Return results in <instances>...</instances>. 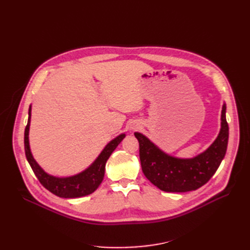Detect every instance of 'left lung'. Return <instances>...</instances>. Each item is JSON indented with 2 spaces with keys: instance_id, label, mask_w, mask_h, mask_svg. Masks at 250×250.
<instances>
[{
  "instance_id": "obj_1",
  "label": "left lung",
  "mask_w": 250,
  "mask_h": 250,
  "mask_svg": "<svg viewBox=\"0 0 250 250\" xmlns=\"http://www.w3.org/2000/svg\"><path fill=\"white\" fill-rule=\"evenodd\" d=\"M223 104L221 130L211 146L191 160H180L164 153L145 135L135 132L140 144V160L147 179L165 192L184 193L206 185L220 166L229 142V124Z\"/></svg>"
}]
</instances>
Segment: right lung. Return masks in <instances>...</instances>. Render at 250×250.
I'll use <instances>...</instances> for the list:
<instances>
[{"label": "right lung", "instance_id": "obj_1", "mask_svg": "<svg viewBox=\"0 0 250 250\" xmlns=\"http://www.w3.org/2000/svg\"><path fill=\"white\" fill-rule=\"evenodd\" d=\"M30 116H31V106L29 107L28 123L25 128V137H24L25 153H26L27 161L29 165L31 166L35 176L40 180V183L46 188L48 191L58 196V197H62V198L82 197V196L89 195L94 191H96L97 188L100 186V184L103 180L104 172H105V164H106L108 157L112 153V151L117 148V146L121 143V141L125 138V134H121L115 140H112L108 145L104 148V150L102 151L99 157L97 158L96 162L85 171H83L82 173L78 174V175H75L72 177L57 178L54 176H51L44 172L40 166L37 165V163L34 161L31 152H30L29 140H28Z\"/></svg>", "mask_w": 250, "mask_h": 250}]
</instances>
